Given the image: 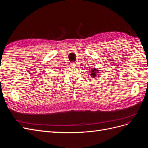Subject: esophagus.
Wrapping results in <instances>:
<instances>
[{
    "instance_id": "esophagus-1",
    "label": "esophagus",
    "mask_w": 148,
    "mask_h": 148,
    "mask_svg": "<svg viewBox=\"0 0 148 148\" xmlns=\"http://www.w3.org/2000/svg\"><path fill=\"white\" fill-rule=\"evenodd\" d=\"M70 65L72 66H75L76 65V63H75V62H71V63L70 64Z\"/></svg>"
}]
</instances>
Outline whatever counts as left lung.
Wrapping results in <instances>:
<instances>
[{
  "mask_svg": "<svg viewBox=\"0 0 148 148\" xmlns=\"http://www.w3.org/2000/svg\"><path fill=\"white\" fill-rule=\"evenodd\" d=\"M98 71L97 70H96V69H92V70H91V77H92V78H95L96 77V73H98Z\"/></svg>",
  "mask_w": 148,
  "mask_h": 148,
  "instance_id": "obj_1",
  "label": "left lung"
}]
</instances>
